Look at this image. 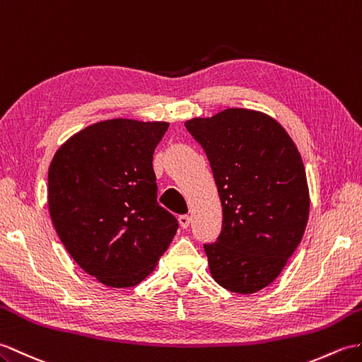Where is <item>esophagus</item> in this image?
I'll return each mask as SVG.
<instances>
[{
  "label": "esophagus",
  "mask_w": 362,
  "mask_h": 362,
  "mask_svg": "<svg viewBox=\"0 0 362 362\" xmlns=\"http://www.w3.org/2000/svg\"><path fill=\"white\" fill-rule=\"evenodd\" d=\"M189 222H191V219H189V216H187V214H182V216H179V223H180V226L183 230H187L188 226H189Z\"/></svg>",
  "instance_id": "esophagus-1"
}]
</instances>
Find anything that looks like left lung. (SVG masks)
<instances>
[{
	"mask_svg": "<svg viewBox=\"0 0 362 362\" xmlns=\"http://www.w3.org/2000/svg\"><path fill=\"white\" fill-rule=\"evenodd\" d=\"M185 126L206 153L222 204V231L204 245L211 276L233 293L262 290L279 276L307 226L299 151L272 117L242 107Z\"/></svg>",
	"mask_w": 362,
	"mask_h": 362,
	"instance_id": "8db88e82",
	"label": "left lung"
}]
</instances>
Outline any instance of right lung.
I'll return each instance as SVG.
<instances>
[{
	"label": "right lung",
	"instance_id": "1",
	"mask_svg": "<svg viewBox=\"0 0 362 362\" xmlns=\"http://www.w3.org/2000/svg\"><path fill=\"white\" fill-rule=\"evenodd\" d=\"M166 122L90 124L57 151L47 204L55 231L83 270L114 288L154 270L179 222L157 202L154 149Z\"/></svg>",
	"mask_w": 362,
	"mask_h": 362
}]
</instances>
